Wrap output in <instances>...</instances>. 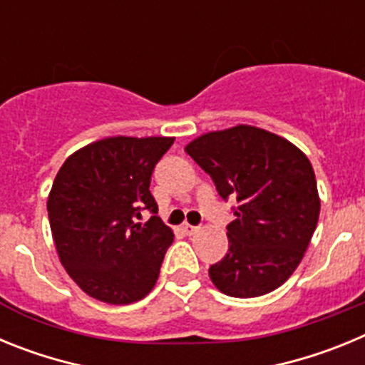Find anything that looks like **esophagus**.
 I'll return each instance as SVG.
<instances>
[{
  "mask_svg": "<svg viewBox=\"0 0 365 365\" xmlns=\"http://www.w3.org/2000/svg\"><path fill=\"white\" fill-rule=\"evenodd\" d=\"M197 230H199L197 227H193V225H188V222H186V225H182V232H185L186 235H193Z\"/></svg>",
  "mask_w": 365,
  "mask_h": 365,
  "instance_id": "esophagus-1",
  "label": "esophagus"
}]
</instances>
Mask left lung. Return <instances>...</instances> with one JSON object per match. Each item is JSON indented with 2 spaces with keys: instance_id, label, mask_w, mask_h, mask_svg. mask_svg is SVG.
Segmentation results:
<instances>
[{
  "instance_id": "1",
  "label": "left lung",
  "mask_w": 365,
  "mask_h": 365,
  "mask_svg": "<svg viewBox=\"0 0 365 365\" xmlns=\"http://www.w3.org/2000/svg\"><path fill=\"white\" fill-rule=\"evenodd\" d=\"M186 153L214 180L222 199H237L228 225V252L210 267L222 294L256 298L272 292L302 263L320 217L311 160L287 138L256 125L208 131Z\"/></svg>"
}]
</instances>
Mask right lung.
Here are the masks:
<instances>
[{
    "mask_svg": "<svg viewBox=\"0 0 365 365\" xmlns=\"http://www.w3.org/2000/svg\"><path fill=\"white\" fill-rule=\"evenodd\" d=\"M175 137H108L69 155L47 199L60 263L86 294L128 305L151 292L173 243L150 192L155 164Z\"/></svg>",
    "mask_w": 365,
    "mask_h": 365,
    "instance_id": "add662e5",
    "label": "right lung"
}]
</instances>
